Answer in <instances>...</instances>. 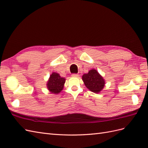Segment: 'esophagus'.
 I'll use <instances>...</instances> for the list:
<instances>
[{"label":"esophagus","mask_w":148,"mask_h":148,"mask_svg":"<svg viewBox=\"0 0 148 148\" xmlns=\"http://www.w3.org/2000/svg\"><path fill=\"white\" fill-rule=\"evenodd\" d=\"M78 76H79V74H72V76H73V77H78Z\"/></svg>","instance_id":"1"}]
</instances>
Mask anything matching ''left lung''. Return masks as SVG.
<instances>
[{
	"instance_id": "obj_1",
	"label": "left lung",
	"mask_w": 148,
	"mask_h": 148,
	"mask_svg": "<svg viewBox=\"0 0 148 148\" xmlns=\"http://www.w3.org/2000/svg\"><path fill=\"white\" fill-rule=\"evenodd\" d=\"M82 79L87 88L95 93L102 91L105 86V81L103 77L95 69H92L88 73L83 74Z\"/></svg>"
}]
</instances>
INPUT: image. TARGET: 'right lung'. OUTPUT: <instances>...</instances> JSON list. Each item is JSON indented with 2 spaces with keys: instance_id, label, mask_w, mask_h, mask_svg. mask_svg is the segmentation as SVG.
I'll return each instance as SVG.
<instances>
[{
  "instance_id": "right-lung-1",
  "label": "right lung",
  "mask_w": 148,
  "mask_h": 148,
  "mask_svg": "<svg viewBox=\"0 0 148 148\" xmlns=\"http://www.w3.org/2000/svg\"><path fill=\"white\" fill-rule=\"evenodd\" d=\"M65 79L60 76L59 74L53 72L50 75L49 80L47 83V88L51 93L58 94L64 88Z\"/></svg>"
}]
</instances>
